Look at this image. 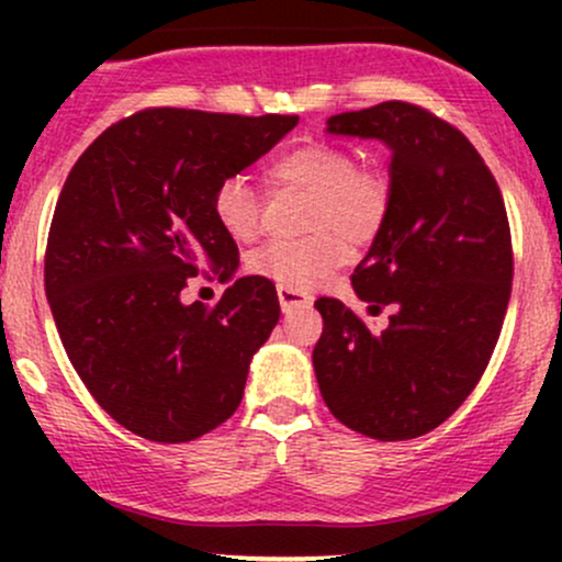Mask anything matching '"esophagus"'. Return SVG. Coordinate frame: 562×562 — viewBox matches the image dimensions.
Instances as JSON below:
<instances>
[{
    "instance_id": "obj_1",
    "label": "esophagus",
    "mask_w": 562,
    "mask_h": 562,
    "mask_svg": "<svg viewBox=\"0 0 562 562\" xmlns=\"http://www.w3.org/2000/svg\"><path fill=\"white\" fill-rule=\"evenodd\" d=\"M277 299H280L282 312H295V308H308L312 306V295L301 293V290L290 288H277Z\"/></svg>"
}]
</instances>
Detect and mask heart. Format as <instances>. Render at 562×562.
Masks as SVG:
<instances>
[{
  "label": "heart",
  "mask_w": 562,
  "mask_h": 562,
  "mask_svg": "<svg viewBox=\"0 0 562 562\" xmlns=\"http://www.w3.org/2000/svg\"><path fill=\"white\" fill-rule=\"evenodd\" d=\"M274 187H290L312 198L303 240H274L248 259L250 272L274 285L308 290L348 259V243L375 240L391 211V179L378 166H357L346 147L312 142L285 153L267 169ZM214 216L235 243L259 237L263 203L245 177L216 187Z\"/></svg>",
  "instance_id": "b5f03b06"
}]
</instances>
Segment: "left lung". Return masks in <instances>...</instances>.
Returning <instances> with one entry per match:
<instances>
[{"instance_id": "1", "label": "left lung", "mask_w": 562, "mask_h": 562, "mask_svg": "<svg viewBox=\"0 0 562 562\" xmlns=\"http://www.w3.org/2000/svg\"><path fill=\"white\" fill-rule=\"evenodd\" d=\"M327 134L391 150V211L351 285L372 330L344 301L319 299L312 353L319 393L340 423L378 441L434 430L479 385L505 322L513 243L496 179L460 128L412 102L327 119Z\"/></svg>"}]
</instances>
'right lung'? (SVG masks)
<instances>
[{
	"label": "right lung",
	"mask_w": 562,
	"mask_h": 562,
	"mask_svg": "<svg viewBox=\"0 0 562 562\" xmlns=\"http://www.w3.org/2000/svg\"><path fill=\"white\" fill-rule=\"evenodd\" d=\"M295 124L150 108L105 128L63 184L44 256L57 333L94 402L147 441H192L243 402L250 359L280 319L274 282L240 277L214 308L182 303V290L237 272L216 187Z\"/></svg>",
	"instance_id": "right-lung-1"
}]
</instances>
